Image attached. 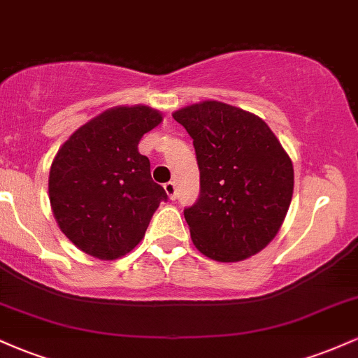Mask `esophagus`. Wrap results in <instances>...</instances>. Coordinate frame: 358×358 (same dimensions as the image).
Here are the masks:
<instances>
[{"label":"esophagus","mask_w":358,"mask_h":358,"mask_svg":"<svg viewBox=\"0 0 358 358\" xmlns=\"http://www.w3.org/2000/svg\"><path fill=\"white\" fill-rule=\"evenodd\" d=\"M163 188H165L168 199H170V200H175L176 199V185H175V182L165 183V185H163Z\"/></svg>","instance_id":"obj_1"}]
</instances>
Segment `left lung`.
<instances>
[{
	"label": "left lung",
	"instance_id": "obj_1",
	"mask_svg": "<svg viewBox=\"0 0 358 358\" xmlns=\"http://www.w3.org/2000/svg\"><path fill=\"white\" fill-rule=\"evenodd\" d=\"M173 117L192 136L200 170V196L183 212L195 248L219 262L261 252L293 196L289 155L261 117L225 102H196Z\"/></svg>",
	"mask_w": 358,
	"mask_h": 358
}]
</instances>
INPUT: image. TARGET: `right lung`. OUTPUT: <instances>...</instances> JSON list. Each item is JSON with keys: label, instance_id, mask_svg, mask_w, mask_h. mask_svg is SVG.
Returning a JSON list of instances; mask_svg holds the SVG:
<instances>
[{"label": "right lung", "instance_id": "1", "mask_svg": "<svg viewBox=\"0 0 358 358\" xmlns=\"http://www.w3.org/2000/svg\"><path fill=\"white\" fill-rule=\"evenodd\" d=\"M162 121L150 106H116L73 131L57 151L48 199L60 231L82 252L114 261L145 237L168 196L138 145Z\"/></svg>", "mask_w": 358, "mask_h": 358}]
</instances>
